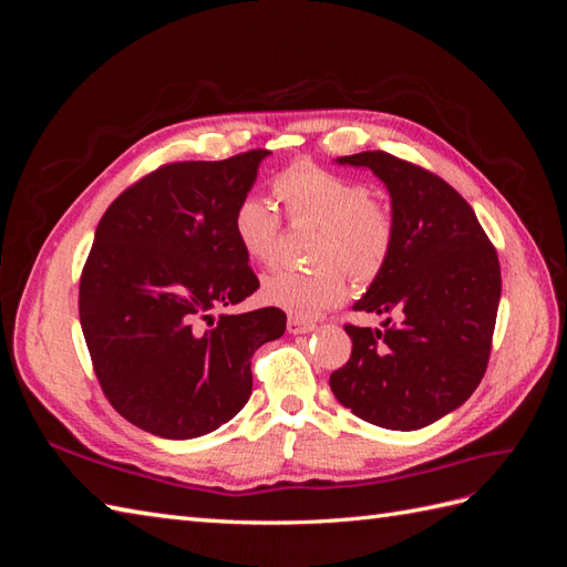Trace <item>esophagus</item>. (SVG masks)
<instances>
[{
	"label": "esophagus",
	"instance_id": "esophagus-1",
	"mask_svg": "<svg viewBox=\"0 0 567 567\" xmlns=\"http://www.w3.org/2000/svg\"><path fill=\"white\" fill-rule=\"evenodd\" d=\"M317 329V323L302 317H288V333H310Z\"/></svg>",
	"mask_w": 567,
	"mask_h": 567
}]
</instances>
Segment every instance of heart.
I'll list each match as a JSON object with an SVG mask.
<instances>
[{"instance_id": "obj_1", "label": "heart", "mask_w": 567, "mask_h": 567, "mask_svg": "<svg viewBox=\"0 0 567 567\" xmlns=\"http://www.w3.org/2000/svg\"><path fill=\"white\" fill-rule=\"evenodd\" d=\"M293 221L319 225L312 244V269L279 267L262 279L265 302L298 317H315L338 305L348 293V272L357 281H373L385 269L394 248V217L385 203L371 196L362 182L342 177L312 163H296L274 179ZM231 229L250 260H277L281 217L260 196L236 203Z\"/></svg>"}]
</instances>
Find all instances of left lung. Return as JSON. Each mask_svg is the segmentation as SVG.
<instances>
[{"mask_svg":"<svg viewBox=\"0 0 567 567\" xmlns=\"http://www.w3.org/2000/svg\"><path fill=\"white\" fill-rule=\"evenodd\" d=\"M338 163L369 167L385 184L394 248L354 302L359 312L385 317L383 329L348 323L352 354L329 383L354 416L419 431L483 381L502 298L499 257L471 205L437 175L383 151Z\"/></svg>","mask_w":567,"mask_h":567,"instance_id":"left-lung-1","label":"left lung"}]
</instances>
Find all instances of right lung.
I'll return each instance as SVG.
<instances>
[{"instance_id": "1", "label": "right lung", "mask_w": 567, "mask_h": 567, "mask_svg": "<svg viewBox=\"0 0 567 567\" xmlns=\"http://www.w3.org/2000/svg\"><path fill=\"white\" fill-rule=\"evenodd\" d=\"M267 156L163 165L99 221L80 277L82 333L113 409L151 435L192 440L231 421L250 398V357L286 331L277 307L210 315L260 288L231 215Z\"/></svg>"}]
</instances>
